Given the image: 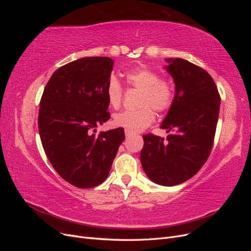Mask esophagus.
<instances>
[{
	"label": "esophagus",
	"mask_w": 251,
	"mask_h": 251,
	"mask_svg": "<svg viewBox=\"0 0 251 251\" xmlns=\"http://www.w3.org/2000/svg\"><path fill=\"white\" fill-rule=\"evenodd\" d=\"M125 133H126V138L131 137V136H133V135H134V132H132V131H128V130H126V131H125Z\"/></svg>",
	"instance_id": "34e87169"
}]
</instances>
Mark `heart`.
I'll use <instances>...</instances> for the list:
<instances>
[{
  "mask_svg": "<svg viewBox=\"0 0 251 251\" xmlns=\"http://www.w3.org/2000/svg\"><path fill=\"white\" fill-rule=\"evenodd\" d=\"M126 85L140 90L139 107L136 111H125L114 117V125L125 127L128 131L139 132L148 127L155 120V113L169 111L176 98V86L172 78L159 76L157 71L146 65H138L125 73ZM110 105L114 109L120 108L124 101L125 90L121 83L111 77L105 87Z\"/></svg>",
  "mask_w": 251,
  "mask_h": 251,
  "instance_id": "1",
  "label": "heart"
}]
</instances>
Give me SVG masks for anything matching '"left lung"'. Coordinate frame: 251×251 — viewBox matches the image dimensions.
Listing matches in <instances>:
<instances>
[{
  "instance_id": "obj_1",
  "label": "left lung",
  "mask_w": 251,
  "mask_h": 251,
  "mask_svg": "<svg viewBox=\"0 0 251 251\" xmlns=\"http://www.w3.org/2000/svg\"><path fill=\"white\" fill-rule=\"evenodd\" d=\"M176 98L161 125L166 139L143 135L140 161L148 177L163 186L183 183L200 171L214 146L221 97L210 75L182 58L168 59Z\"/></svg>"
}]
</instances>
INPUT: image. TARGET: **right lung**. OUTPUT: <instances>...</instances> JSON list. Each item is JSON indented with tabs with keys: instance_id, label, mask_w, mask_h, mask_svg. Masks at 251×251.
Here are the masks:
<instances>
[{
	"instance_id": "add662e5",
	"label": "right lung",
	"mask_w": 251,
	"mask_h": 251,
	"mask_svg": "<svg viewBox=\"0 0 251 251\" xmlns=\"http://www.w3.org/2000/svg\"><path fill=\"white\" fill-rule=\"evenodd\" d=\"M113 59L83 57L60 67L45 87L39 110V132L45 153L57 174L79 188L107 179L123 127L95 135L110 119L105 87Z\"/></svg>"
}]
</instances>
